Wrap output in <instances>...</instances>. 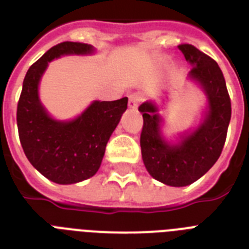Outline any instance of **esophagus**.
<instances>
[{"mask_svg":"<svg viewBox=\"0 0 249 249\" xmlns=\"http://www.w3.org/2000/svg\"><path fill=\"white\" fill-rule=\"evenodd\" d=\"M140 103V96L138 94H133L129 96V109L130 110H137L139 107Z\"/></svg>","mask_w":249,"mask_h":249,"instance_id":"esophagus-1","label":"esophagus"}]
</instances>
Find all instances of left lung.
Returning a JSON list of instances; mask_svg holds the SVG:
<instances>
[{"mask_svg":"<svg viewBox=\"0 0 249 249\" xmlns=\"http://www.w3.org/2000/svg\"><path fill=\"white\" fill-rule=\"evenodd\" d=\"M178 49L192 66L187 80L199 86L205 96L199 124L179 133L176 139H168L161 115L165 99L146 100L139 107L144 119L140 135L144 165L153 178L170 187L192 184L214 165L224 146L232 112L226 80L217 62L192 45H179Z\"/></svg>","mask_w":249,"mask_h":249,"instance_id":"left-lung-1","label":"left lung"}]
</instances>
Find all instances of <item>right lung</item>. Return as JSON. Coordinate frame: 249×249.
<instances>
[{
  "label": "right lung",
  "mask_w": 249,
  "mask_h": 249,
  "mask_svg": "<svg viewBox=\"0 0 249 249\" xmlns=\"http://www.w3.org/2000/svg\"><path fill=\"white\" fill-rule=\"evenodd\" d=\"M95 53L91 45L62 42L35 62L23 80L17 105L21 145L35 169L57 184H75L96 174L107 142L127 107V98L94 100L75 118L60 120L41 103L38 88L50 62L61 56Z\"/></svg>",
  "instance_id": "right-lung-1"
}]
</instances>
